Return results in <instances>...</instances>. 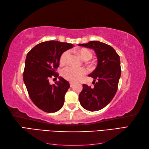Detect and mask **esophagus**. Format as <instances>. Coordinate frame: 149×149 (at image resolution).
Listing matches in <instances>:
<instances>
[{"mask_svg": "<svg viewBox=\"0 0 149 149\" xmlns=\"http://www.w3.org/2000/svg\"><path fill=\"white\" fill-rule=\"evenodd\" d=\"M70 87H72L73 86H74V83L70 82Z\"/></svg>", "mask_w": 149, "mask_h": 149, "instance_id": "34e87169", "label": "esophagus"}]
</instances>
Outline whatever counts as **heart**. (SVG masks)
Here are the masks:
<instances>
[{
	"label": "heart",
	"mask_w": 149,
	"mask_h": 149,
	"mask_svg": "<svg viewBox=\"0 0 149 149\" xmlns=\"http://www.w3.org/2000/svg\"><path fill=\"white\" fill-rule=\"evenodd\" d=\"M79 55L81 58L84 60H89L92 58L93 54L90 50L86 49H81L77 51ZM70 56V52L68 50H66L61 55L59 59V61L61 63H65L67 61L68 57ZM86 70L83 68H75L68 66L63 70L62 76L64 77L66 80L70 82H77L80 80L81 77L84 74H86Z\"/></svg>",
	"instance_id": "1"
}]
</instances>
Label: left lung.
<instances>
[{
	"label": "left lung",
	"instance_id": "1",
	"mask_svg": "<svg viewBox=\"0 0 149 149\" xmlns=\"http://www.w3.org/2000/svg\"><path fill=\"white\" fill-rule=\"evenodd\" d=\"M78 45L93 49L98 59L96 68L88 75L93 78L94 82L97 81L96 83L93 87L83 84L79 99L85 109L90 111H99L111 101L118 90L121 75L120 56L111 46L98 41Z\"/></svg>",
	"mask_w": 149,
	"mask_h": 149
}]
</instances>
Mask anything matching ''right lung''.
Wrapping results in <instances>:
<instances>
[{"instance_id": "obj_1", "label": "right lung", "mask_w": 149, "mask_h": 149, "mask_svg": "<svg viewBox=\"0 0 149 149\" xmlns=\"http://www.w3.org/2000/svg\"><path fill=\"white\" fill-rule=\"evenodd\" d=\"M73 47L71 43L48 41L38 44L27 53L24 70V82L31 100L47 113L58 111L63 106L70 84L62 77L55 84L49 79H57L56 70L61 55Z\"/></svg>"}]
</instances>
